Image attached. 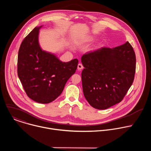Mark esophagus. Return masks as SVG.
Segmentation results:
<instances>
[{
    "mask_svg": "<svg viewBox=\"0 0 151 151\" xmlns=\"http://www.w3.org/2000/svg\"><path fill=\"white\" fill-rule=\"evenodd\" d=\"M83 66L82 64L81 63H79L78 65V69L79 70H81L82 69H83Z\"/></svg>",
    "mask_w": 151,
    "mask_h": 151,
    "instance_id": "esophagus-1",
    "label": "esophagus"
}]
</instances>
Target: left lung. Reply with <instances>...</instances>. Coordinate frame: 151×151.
Wrapping results in <instances>:
<instances>
[{
	"mask_svg": "<svg viewBox=\"0 0 151 151\" xmlns=\"http://www.w3.org/2000/svg\"><path fill=\"white\" fill-rule=\"evenodd\" d=\"M81 61L83 95L92 107L106 109L122 100L136 72V55L130 43L87 52Z\"/></svg>",
	"mask_w": 151,
	"mask_h": 151,
	"instance_id": "1",
	"label": "left lung"
}]
</instances>
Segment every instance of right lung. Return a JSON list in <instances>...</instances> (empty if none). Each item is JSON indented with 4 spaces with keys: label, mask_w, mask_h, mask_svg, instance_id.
<instances>
[{
    "label": "right lung",
    "mask_w": 151,
    "mask_h": 151,
    "mask_svg": "<svg viewBox=\"0 0 151 151\" xmlns=\"http://www.w3.org/2000/svg\"><path fill=\"white\" fill-rule=\"evenodd\" d=\"M35 27L20 45L17 73L27 96L37 103H49L62 93L68 79L75 73L78 60L60 61L54 54L42 51Z\"/></svg>",
    "instance_id": "obj_1"
}]
</instances>
